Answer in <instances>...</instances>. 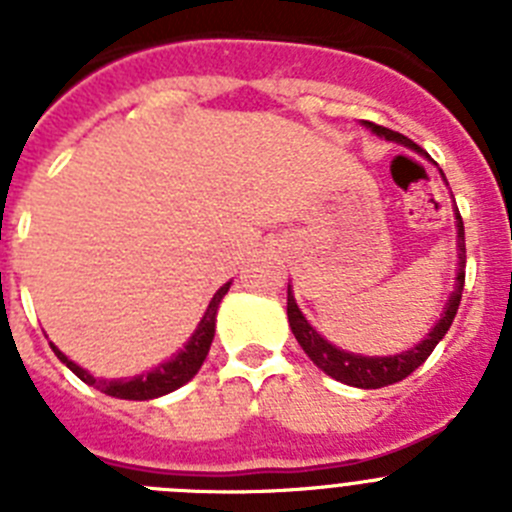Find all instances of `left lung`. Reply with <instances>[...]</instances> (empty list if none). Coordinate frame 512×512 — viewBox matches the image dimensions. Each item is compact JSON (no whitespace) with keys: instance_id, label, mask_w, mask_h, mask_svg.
I'll return each instance as SVG.
<instances>
[{"instance_id":"left-lung-1","label":"left lung","mask_w":512,"mask_h":512,"mask_svg":"<svg viewBox=\"0 0 512 512\" xmlns=\"http://www.w3.org/2000/svg\"><path fill=\"white\" fill-rule=\"evenodd\" d=\"M364 128L372 130L374 135L384 140H392L397 146H405L410 151H415L418 156L428 158V153L423 151L420 146H415L413 140L405 138V135L395 133L390 128H382V125H374L369 120H361ZM431 161V158H428ZM443 176V171H441ZM443 182H446V176H443ZM449 184V182H446ZM454 217H456V256H459V269H456V284L451 289L449 300L443 305L441 318L433 323V328L415 343L413 348L408 351H400V354L392 356H364V354H354V351H343V348L333 346L328 338H323L318 330L312 328L307 323V318L302 315L300 305L295 300V292H292V284L287 287V318H289V328L295 333L297 343L302 346L310 361L318 366L320 372H325L328 377H333L336 382L348 384V387H359V390H379V387H387V384H395L400 379H405L408 374H413L420 364H423L428 356H431L433 348L438 346L443 336H446V330L451 328L456 318V310H459L461 302V292H464V266H467V248H464V223H461V215L456 210L454 202Z\"/></svg>"}]
</instances>
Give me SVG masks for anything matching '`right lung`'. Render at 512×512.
<instances>
[{"instance_id":"1","label":"right lung","mask_w":512,"mask_h":512,"mask_svg":"<svg viewBox=\"0 0 512 512\" xmlns=\"http://www.w3.org/2000/svg\"><path fill=\"white\" fill-rule=\"evenodd\" d=\"M233 282H225L223 287L217 289L215 295H212L210 305H207L205 315L197 323L194 333L189 336V341L184 343V348H179L171 359H166L164 364L153 366L148 372L135 374V377L128 379H104V377H94L89 374L84 366H79L76 361H71L69 356L63 354L61 348L56 343H51L53 354L63 361V364L69 366L71 372L81 379V382L92 384L97 387L99 392L104 395L117 397V400H156V397H164L169 392L179 390L182 384H187L194 374L200 372V366L205 364L207 354H210L212 338H215V320H217V310H220V302L223 297L228 295V289Z\"/></svg>"}]
</instances>
